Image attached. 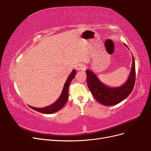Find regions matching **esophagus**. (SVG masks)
Masks as SVG:
<instances>
[{
  "label": "esophagus",
  "mask_w": 151,
  "mask_h": 151,
  "mask_svg": "<svg viewBox=\"0 0 151 151\" xmlns=\"http://www.w3.org/2000/svg\"><path fill=\"white\" fill-rule=\"evenodd\" d=\"M76 68L77 70H84L85 65L83 63H78L76 65Z\"/></svg>",
  "instance_id": "34e87169"
}]
</instances>
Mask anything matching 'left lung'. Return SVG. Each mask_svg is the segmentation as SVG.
<instances>
[{"label":"left lung","mask_w":151,"mask_h":151,"mask_svg":"<svg viewBox=\"0 0 151 151\" xmlns=\"http://www.w3.org/2000/svg\"><path fill=\"white\" fill-rule=\"evenodd\" d=\"M125 46L127 47L124 43ZM87 83L90 91L97 101L106 106H113L123 101L134 89L135 81V60L132 56V65L126 83L117 88H110L104 84L90 69L86 70Z\"/></svg>","instance_id":"left-lung-1"}]
</instances>
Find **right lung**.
I'll return each mask as SVG.
<instances>
[{"label":"right lung","instance_id":"right-lung-1","mask_svg":"<svg viewBox=\"0 0 151 151\" xmlns=\"http://www.w3.org/2000/svg\"><path fill=\"white\" fill-rule=\"evenodd\" d=\"M76 74V70L74 69L71 72V74L68 77V78L65 82V83L63 86V88L62 90V92L60 96V97L57 100V101L53 103L52 104L48 106L44 107V108H35L29 106L31 108L33 109L34 110L37 111L38 112H40L42 113H45V114H51L55 113L60 110L62 109L65 103L67 101L68 97V87L70 86V84L72 79L74 78Z\"/></svg>","mask_w":151,"mask_h":151}]
</instances>
